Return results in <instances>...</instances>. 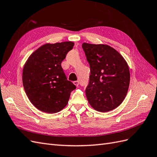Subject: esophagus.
Masks as SVG:
<instances>
[{
    "instance_id": "34e87169",
    "label": "esophagus",
    "mask_w": 157,
    "mask_h": 157,
    "mask_svg": "<svg viewBox=\"0 0 157 157\" xmlns=\"http://www.w3.org/2000/svg\"><path fill=\"white\" fill-rule=\"evenodd\" d=\"M73 83H74V84L75 85V86H78V85H79V82L78 81V80H77V81H74Z\"/></svg>"
}]
</instances>
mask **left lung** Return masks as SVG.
Instances as JSON below:
<instances>
[{
  "label": "left lung",
  "instance_id": "obj_1",
  "mask_svg": "<svg viewBox=\"0 0 157 157\" xmlns=\"http://www.w3.org/2000/svg\"><path fill=\"white\" fill-rule=\"evenodd\" d=\"M90 67L86 90L89 103L99 112L112 111L124 100L130 84V71L124 58L111 46L83 43Z\"/></svg>",
  "mask_w": 157,
  "mask_h": 157
}]
</instances>
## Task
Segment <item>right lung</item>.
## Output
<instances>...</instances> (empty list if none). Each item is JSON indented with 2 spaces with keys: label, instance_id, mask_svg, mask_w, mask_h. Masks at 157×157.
I'll list each match as a JSON object with an SVG mask.
<instances>
[{
  "label": "right lung",
  "instance_id": "add662e5",
  "mask_svg": "<svg viewBox=\"0 0 157 157\" xmlns=\"http://www.w3.org/2000/svg\"><path fill=\"white\" fill-rule=\"evenodd\" d=\"M73 46L72 42L44 44L33 52L25 63L23 87L30 101L40 111L55 113L62 110L76 88L67 79L61 65Z\"/></svg>",
  "mask_w": 157,
  "mask_h": 157
}]
</instances>
